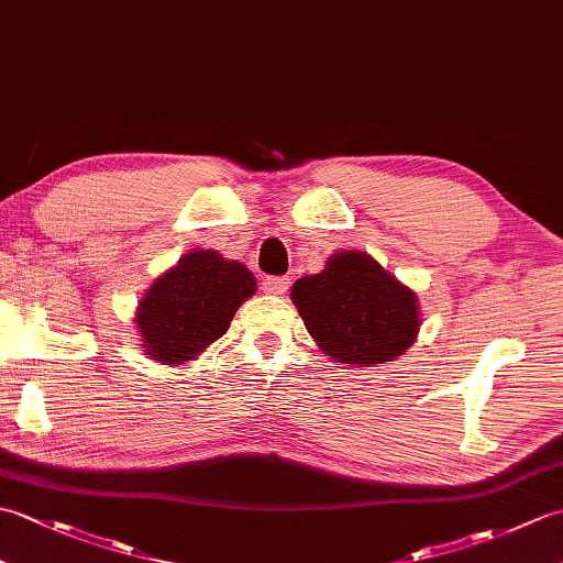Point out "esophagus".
<instances>
[{
    "label": "esophagus",
    "instance_id": "34e87169",
    "mask_svg": "<svg viewBox=\"0 0 563 563\" xmlns=\"http://www.w3.org/2000/svg\"><path fill=\"white\" fill-rule=\"evenodd\" d=\"M261 288L268 295H285L290 288V278L288 275H271V278H263Z\"/></svg>",
    "mask_w": 563,
    "mask_h": 563
}]
</instances>
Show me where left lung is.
Masks as SVG:
<instances>
[{
  "mask_svg": "<svg viewBox=\"0 0 563 563\" xmlns=\"http://www.w3.org/2000/svg\"><path fill=\"white\" fill-rule=\"evenodd\" d=\"M290 297L319 349L353 367L404 355L421 327L416 292L365 251L333 254L324 271L297 280Z\"/></svg>",
  "mask_w": 563,
  "mask_h": 563,
  "instance_id": "obj_1",
  "label": "left lung"
}]
</instances>
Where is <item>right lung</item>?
<instances>
[{"instance_id": "1", "label": "right lung", "mask_w": 563, "mask_h": 563, "mask_svg": "<svg viewBox=\"0 0 563 563\" xmlns=\"http://www.w3.org/2000/svg\"><path fill=\"white\" fill-rule=\"evenodd\" d=\"M256 292V278L239 261L212 249L188 251L152 283L137 307L145 355L164 365L194 361L224 336L232 317Z\"/></svg>"}]
</instances>
